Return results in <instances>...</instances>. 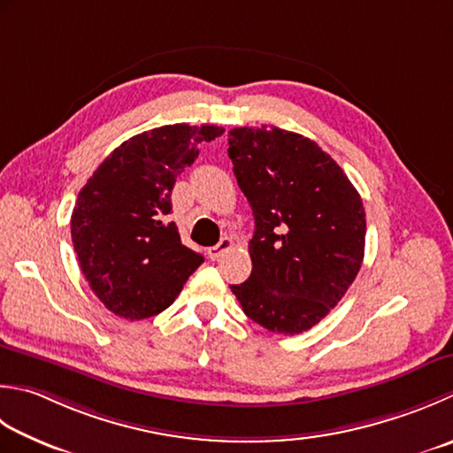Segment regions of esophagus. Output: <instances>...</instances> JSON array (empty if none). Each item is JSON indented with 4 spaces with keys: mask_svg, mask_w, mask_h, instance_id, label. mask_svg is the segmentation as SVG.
Instances as JSON below:
<instances>
[{
    "mask_svg": "<svg viewBox=\"0 0 453 453\" xmlns=\"http://www.w3.org/2000/svg\"><path fill=\"white\" fill-rule=\"evenodd\" d=\"M232 247H234V242H232V239H229V237H224L218 245L210 247V250H208V257H210L211 261H216V259H219V257L224 255L226 251L232 250Z\"/></svg>",
    "mask_w": 453,
    "mask_h": 453,
    "instance_id": "esophagus-1",
    "label": "esophagus"
}]
</instances>
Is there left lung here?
<instances>
[{
  "label": "left lung",
  "instance_id": "obj_1",
  "mask_svg": "<svg viewBox=\"0 0 453 453\" xmlns=\"http://www.w3.org/2000/svg\"><path fill=\"white\" fill-rule=\"evenodd\" d=\"M255 234L251 277L232 292L269 332L303 334L330 314L365 253V208L342 166L318 143L279 127L227 133Z\"/></svg>",
  "mask_w": 453,
  "mask_h": 453
}]
</instances>
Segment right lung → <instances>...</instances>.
Instances as JSON below:
<instances>
[{
    "instance_id": "1",
    "label": "right lung",
    "mask_w": 453,
    "mask_h": 453,
    "mask_svg": "<svg viewBox=\"0 0 453 453\" xmlns=\"http://www.w3.org/2000/svg\"><path fill=\"white\" fill-rule=\"evenodd\" d=\"M218 126H163L111 150L78 194L70 218L74 251L88 285L126 320L161 314L203 257L182 245L171 214L176 176L198 157Z\"/></svg>"
}]
</instances>
